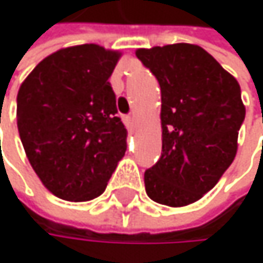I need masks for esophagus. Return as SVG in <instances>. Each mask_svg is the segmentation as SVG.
<instances>
[{"instance_id":"esophagus-1","label":"esophagus","mask_w":263,"mask_h":263,"mask_svg":"<svg viewBox=\"0 0 263 263\" xmlns=\"http://www.w3.org/2000/svg\"><path fill=\"white\" fill-rule=\"evenodd\" d=\"M123 120H125V123H126L128 129H129V131H132V129H134V119H132L131 116H126Z\"/></svg>"}]
</instances>
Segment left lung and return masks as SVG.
Wrapping results in <instances>:
<instances>
[{
  "label": "left lung",
  "mask_w": 263,
  "mask_h": 263,
  "mask_svg": "<svg viewBox=\"0 0 263 263\" xmlns=\"http://www.w3.org/2000/svg\"><path fill=\"white\" fill-rule=\"evenodd\" d=\"M161 88V157L144 172L147 196L183 207L212 190L237 152L245 119L237 80L193 44L138 48Z\"/></svg>",
  "instance_id": "left-lung-1"
}]
</instances>
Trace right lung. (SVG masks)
I'll return each instance as SVG.
<instances>
[{"label":"right lung","mask_w":263,"mask_h":263,"mask_svg":"<svg viewBox=\"0 0 263 263\" xmlns=\"http://www.w3.org/2000/svg\"><path fill=\"white\" fill-rule=\"evenodd\" d=\"M120 56L96 44L61 48L20 86L16 120L27 158L61 199L100 196L126 152L128 132L108 80Z\"/></svg>","instance_id":"obj_1"}]
</instances>
